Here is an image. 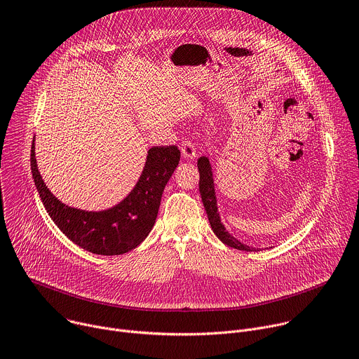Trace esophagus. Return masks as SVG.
Listing matches in <instances>:
<instances>
[{"label":"esophagus","instance_id":"1","mask_svg":"<svg viewBox=\"0 0 359 359\" xmlns=\"http://www.w3.org/2000/svg\"><path fill=\"white\" fill-rule=\"evenodd\" d=\"M181 151H182L184 158H187V160H194V158L196 157L195 146H194V142H192V141H189V140L182 141V144H181Z\"/></svg>","mask_w":359,"mask_h":359}]
</instances>
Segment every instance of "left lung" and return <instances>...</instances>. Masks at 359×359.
<instances>
[{
	"mask_svg": "<svg viewBox=\"0 0 359 359\" xmlns=\"http://www.w3.org/2000/svg\"><path fill=\"white\" fill-rule=\"evenodd\" d=\"M198 171H199V194L208 215V219L210 224V228L213 233L217 235L225 245L238 249V250H246V252H256L259 249H255L252 246L243 245L241 241H238L235 236H232L221 222V217L218 212V203H217V195H215V184H213V174L212 167L208 157H201L198 160Z\"/></svg>",
	"mask_w": 359,
	"mask_h": 359,
	"instance_id": "obj_1",
	"label": "left lung"
}]
</instances>
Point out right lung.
I'll list each match as a JSON object with an SVG mask.
<instances>
[{
  "instance_id": "right-lung-1",
  "label": "right lung",
  "mask_w": 359,
  "mask_h": 359,
  "mask_svg": "<svg viewBox=\"0 0 359 359\" xmlns=\"http://www.w3.org/2000/svg\"><path fill=\"white\" fill-rule=\"evenodd\" d=\"M34 141L32 178L46 212L66 238L90 253L113 256L133 250L149 236L164 188L180 163L181 153L177 146L151 147L133 191L110 209L89 212L62 203L48 189L38 171Z\"/></svg>"
}]
</instances>
